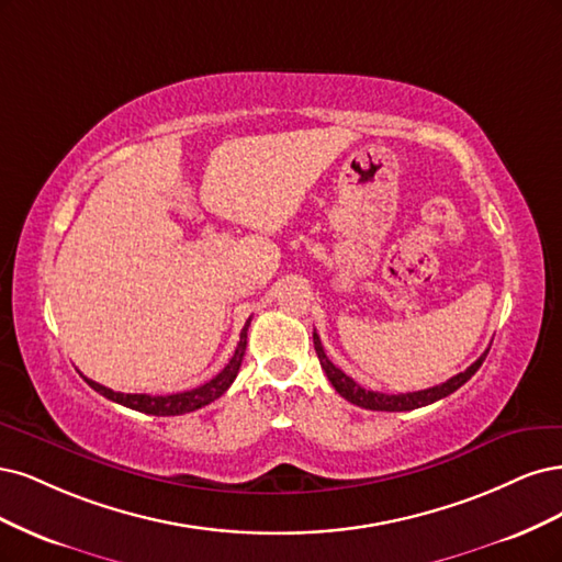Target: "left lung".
<instances>
[{
    "label": "left lung",
    "mask_w": 562,
    "mask_h": 562,
    "mask_svg": "<svg viewBox=\"0 0 562 562\" xmlns=\"http://www.w3.org/2000/svg\"><path fill=\"white\" fill-rule=\"evenodd\" d=\"M313 342H315V352L319 357V364L324 369V373H327V378L331 380V385L336 387V392L340 396H346V400L355 406H361V408H369V411H413V408H420V406H429L434 402L443 400V396L452 394L456 390H460L469 378H472L481 364L485 361V355H487V348L472 367L464 369L462 373L452 375L450 380H446V383L441 385H434V387H427V390H418V392H406V394H385V392H373V390H364L359 383H355V380L350 375L342 373L334 361L327 357V352H324L322 348V340L319 336L313 331Z\"/></svg>",
    "instance_id": "1"
}]
</instances>
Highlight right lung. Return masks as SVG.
Here are the masks:
<instances>
[{"mask_svg": "<svg viewBox=\"0 0 562 562\" xmlns=\"http://www.w3.org/2000/svg\"><path fill=\"white\" fill-rule=\"evenodd\" d=\"M249 322H245L243 327V334H240V342L238 348H235L233 357L228 364L216 373L212 380H207V383L198 385L193 390H187V392H177V394H162V396H151V394H123V392H114L110 387H104L100 383H95V380H90L83 375L86 383L93 387L95 392H100L102 396H106V400H112L125 408H133V411H139V413H149V415H182V413H191L195 408H203L207 406L210 402L220 400V396L231 387V383L235 380V375H238L240 371V364H243V357H245V348H247V329H249Z\"/></svg>", "mask_w": 562, "mask_h": 562, "instance_id": "1", "label": "right lung"}]
</instances>
